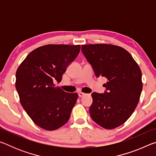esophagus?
Returning <instances> with one entry per match:
<instances>
[{
    "mask_svg": "<svg viewBox=\"0 0 156 156\" xmlns=\"http://www.w3.org/2000/svg\"><path fill=\"white\" fill-rule=\"evenodd\" d=\"M86 95V94H84V93H83V92H79L78 93V96L79 97H83L84 96H85Z\"/></svg>",
    "mask_w": 156,
    "mask_h": 156,
    "instance_id": "1",
    "label": "esophagus"
}]
</instances>
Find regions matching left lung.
<instances>
[{
    "label": "left lung",
    "instance_id": "obj_1",
    "mask_svg": "<svg viewBox=\"0 0 156 156\" xmlns=\"http://www.w3.org/2000/svg\"><path fill=\"white\" fill-rule=\"evenodd\" d=\"M81 49L96 77L107 79L104 94H91L89 113L92 120L105 129L118 127L129 119L139 102L142 89L140 68L131 55L119 46L83 44Z\"/></svg>",
    "mask_w": 156,
    "mask_h": 156
}]
</instances>
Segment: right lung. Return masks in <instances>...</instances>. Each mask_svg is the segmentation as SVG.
<instances>
[{
  "mask_svg": "<svg viewBox=\"0 0 156 156\" xmlns=\"http://www.w3.org/2000/svg\"><path fill=\"white\" fill-rule=\"evenodd\" d=\"M80 45L47 44L33 50L17 69L16 89L23 109L36 125L48 131L65 125L78 99L55 87L80 52Z\"/></svg>",
  "mask_w": 156,
  "mask_h": 156,
  "instance_id": "add662e5",
  "label": "right lung"
}]
</instances>
